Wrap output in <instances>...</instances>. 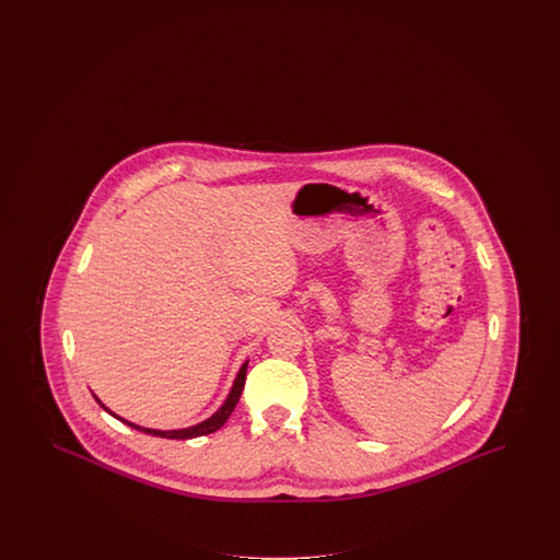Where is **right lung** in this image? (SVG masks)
Listing matches in <instances>:
<instances>
[{
    "mask_svg": "<svg viewBox=\"0 0 560 560\" xmlns=\"http://www.w3.org/2000/svg\"><path fill=\"white\" fill-rule=\"evenodd\" d=\"M245 373H247V363H243L241 365L240 373H237V377H235V384H233V388H231V395H229V399L224 400V405L213 413L212 418H208L206 422H201V424H197V427L183 428V430H153V428H142L136 427L132 422H128V420H121L119 416H115L113 411H108L107 407L101 402V407H105V411H108L113 418H117V420H121V422H126L128 427L136 428V430H140V432H147V434H153V436H161V439H195V436H203V434H210V432H215L218 428L224 427V422L229 420V416L233 413V409H235V405L240 402L241 393H243V386H245Z\"/></svg>",
    "mask_w": 560,
    "mask_h": 560,
    "instance_id": "right-lung-1",
    "label": "right lung"
}]
</instances>
